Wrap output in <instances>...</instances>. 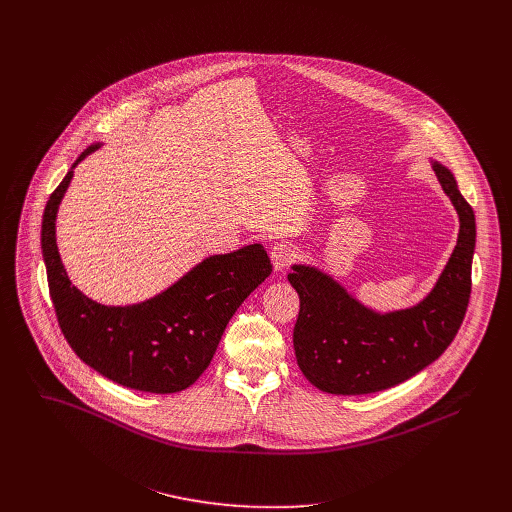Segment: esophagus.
<instances>
[{
	"instance_id": "esophagus-1",
	"label": "esophagus",
	"mask_w": 512,
	"mask_h": 512,
	"mask_svg": "<svg viewBox=\"0 0 512 512\" xmlns=\"http://www.w3.org/2000/svg\"><path fill=\"white\" fill-rule=\"evenodd\" d=\"M299 252H297V246H293L290 242H280L272 248L270 252V258H272V264H274V270H284L288 268L292 262L297 260Z\"/></svg>"
}]
</instances>
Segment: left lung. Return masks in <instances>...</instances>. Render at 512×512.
Here are the masks:
<instances>
[{"label":"left lung","instance_id":"8db88e82","mask_svg":"<svg viewBox=\"0 0 512 512\" xmlns=\"http://www.w3.org/2000/svg\"><path fill=\"white\" fill-rule=\"evenodd\" d=\"M441 189L459 215L457 246L434 290L418 305L378 313L331 276L293 266L299 293L293 349L303 376L329 394H370L392 388L432 365L455 339L471 295L475 215L453 173L434 161Z\"/></svg>","mask_w":512,"mask_h":512}]
</instances>
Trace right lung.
I'll return each instance as SVG.
<instances>
[{"label": "right lung", "mask_w": 512, "mask_h": 512, "mask_svg": "<svg viewBox=\"0 0 512 512\" xmlns=\"http://www.w3.org/2000/svg\"><path fill=\"white\" fill-rule=\"evenodd\" d=\"M98 147L82 151L73 169ZM73 169L49 197L41 226L49 293L65 339L82 363L126 388L153 394L189 388L211 365L234 311L272 274L264 246L209 256L142 303H96L71 284L57 250L55 220Z\"/></svg>", "instance_id": "add662e5"}]
</instances>
